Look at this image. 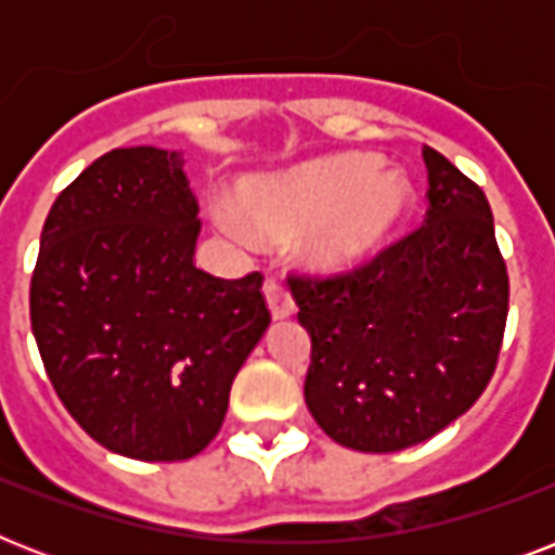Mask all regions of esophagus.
<instances>
[{
    "mask_svg": "<svg viewBox=\"0 0 555 555\" xmlns=\"http://www.w3.org/2000/svg\"><path fill=\"white\" fill-rule=\"evenodd\" d=\"M264 299H268L270 317L273 320H287L294 313V296L287 294V287H282L279 282L268 279L264 282Z\"/></svg>",
    "mask_w": 555,
    "mask_h": 555,
    "instance_id": "1",
    "label": "esophagus"
}]
</instances>
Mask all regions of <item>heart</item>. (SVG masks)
<instances>
[{
    "label": "heart",
    "instance_id": "1",
    "mask_svg": "<svg viewBox=\"0 0 555 555\" xmlns=\"http://www.w3.org/2000/svg\"><path fill=\"white\" fill-rule=\"evenodd\" d=\"M244 212L268 238L302 233L305 259L320 270H348L383 250L412 212L414 186L400 169H383L374 155H343L268 178L242 192ZM218 233L250 238V225L230 204L209 209Z\"/></svg>",
    "mask_w": 555,
    "mask_h": 555
}]
</instances>
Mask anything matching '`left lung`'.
<instances>
[{
	"mask_svg": "<svg viewBox=\"0 0 555 555\" xmlns=\"http://www.w3.org/2000/svg\"><path fill=\"white\" fill-rule=\"evenodd\" d=\"M426 224L348 276L294 279L311 334L305 403L357 452L417 447L478 400L507 325L509 282L490 201L440 152Z\"/></svg>",
	"mask_w": 555,
	"mask_h": 555,
	"instance_id": "obj_1",
	"label": "left lung"
}]
</instances>
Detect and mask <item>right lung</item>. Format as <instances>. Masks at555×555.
Returning a JSON list of instances; mask_svg holds the SVG:
<instances>
[{
    "label": "right lung",
    "mask_w": 555,
    "mask_h": 555,
    "mask_svg": "<svg viewBox=\"0 0 555 555\" xmlns=\"http://www.w3.org/2000/svg\"><path fill=\"white\" fill-rule=\"evenodd\" d=\"M184 152L112 150L56 195L30 279L51 386L100 447L186 461L224 423L230 386L270 325L261 276L195 268Z\"/></svg>",
    "instance_id": "right-lung-1"
}]
</instances>
